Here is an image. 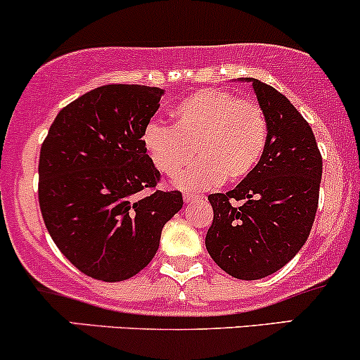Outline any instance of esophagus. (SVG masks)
I'll return each mask as SVG.
<instances>
[{
	"mask_svg": "<svg viewBox=\"0 0 360 360\" xmlns=\"http://www.w3.org/2000/svg\"><path fill=\"white\" fill-rule=\"evenodd\" d=\"M196 200H201V196L195 195V193H184V201H186V203H193V201Z\"/></svg>",
	"mask_w": 360,
	"mask_h": 360,
	"instance_id": "1",
	"label": "esophagus"
}]
</instances>
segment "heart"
Returning a JSON list of instances; mask_svg holds the SVG:
<instances>
[{
    "label": "heart",
    "mask_w": 360,
    "mask_h": 360,
    "mask_svg": "<svg viewBox=\"0 0 360 360\" xmlns=\"http://www.w3.org/2000/svg\"><path fill=\"white\" fill-rule=\"evenodd\" d=\"M268 141V122L255 101H244L227 90H200L172 109V128L150 124L143 147L155 169L174 176L184 189H205L239 183L258 167Z\"/></svg>",
    "instance_id": "b5f03b06"
}]
</instances>
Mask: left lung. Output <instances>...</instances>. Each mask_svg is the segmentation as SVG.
I'll return each mask as SVG.
<instances>
[{"mask_svg":"<svg viewBox=\"0 0 360 360\" xmlns=\"http://www.w3.org/2000/svg\"><path fill=\"white\" fill-rule=\"evenodd\" d=\"M239 82H251L266 116V148L232 191L208 196L213 222L205 246L225 274L259 280L285 266L309 238L323 160L313 129L289 98L256 78Z\"/></svg>","mask_w":360,"mask_h":360,"instance_id":"8db88e82","label":"left lung"}]
</instances>
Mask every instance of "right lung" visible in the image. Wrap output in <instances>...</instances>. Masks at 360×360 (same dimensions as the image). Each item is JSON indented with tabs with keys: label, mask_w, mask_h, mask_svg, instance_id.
I'll return each mask as SVG.
<instances>
[{
	"label": "right lung",
	"mask_w": 360,
	"mask_h": 360,
	"mask_svg": "<svg viewBox=\"0 0 360 360\" xmlns=\"http://www.w3.org/2000/svg\"><path fill=\"white\" fill-rule=\"evenodd\" d=\"M164 90L104 85L59 110L39 157V205L59 251L102 282L131 278L152 262L179 191L153 189L160 172L143 133Z\"/></svg>",
	"instance_id": "add662e5"
}]
</instances>
